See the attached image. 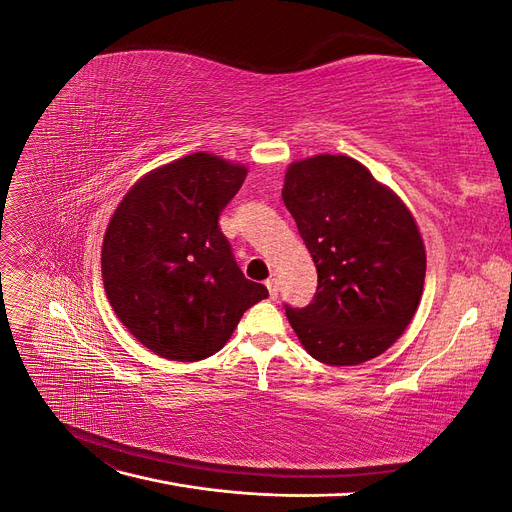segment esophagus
<instances>
[{
  "mask_svg": "<svg viewBox=\"0 0 512 512\" xmlns=\"http://www.w3.org/2000/svg\"><path fill=\"white\" fill-rule=\"evenodd\" d=\"M267 288H269L271 299L275 301V299H277V294H280V284H277L275 277H271V280H267Z\"/></svg>",
  "mask_w": 512,
  "mask_h": 512,
  "instance_id": "esophagus-1",
  "label": "esophagus"
}]
</instances>
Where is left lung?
Instances as JSON below:
<instances>
[{
	"mask_svg": "<svg viewBox=\"0 0 512 512\" xmlns=\"http://www.w3.org/2000/svg\"><path fill=\"white\" fill-rule=\"evenodd\" d=\"M284 205L318 271L314 301L286 307L305 350L324 365H359L406 331L425 284L412 213L348 156L294 162Z\"/></svg>",
	"mask_w": 512,
	"mask_h": 512,
	"instance_id": "8db88e82",
	"label": "left lung"
}]
</instances>
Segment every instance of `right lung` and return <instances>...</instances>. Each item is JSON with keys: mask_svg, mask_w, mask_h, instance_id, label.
Here are the masks:
<instances>
[{"mask_svg": "<svg viewBox=\"0 0 512 512\" xmlns=\"http://www.w3.org/2000/svg\"><path fill=\"white\" fill-rule=\"evenodd\" d=\"M245 175L241 164L192 153L138 181L106 228V297L123 327L164 359H207L269 297L245 280L220 228Z\"/></svg>", "mask_w": 512, "mask_h": 512, "instance_id": "add662e5", "label": "right lung"}]
</instances>
